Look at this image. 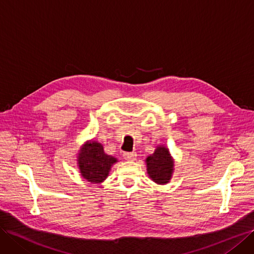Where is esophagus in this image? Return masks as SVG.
<instances>
[{
  "instance_id": "esophagus-1",
  "label": "esophagus",
  "mask_w": 254,
  "mask_h": 254,
  "mask_svg": "<svg viewBox=\"0 0 254 254\" xmlns=\"http://www.w3.org/2000/svg\"><path fill=\"white\" fill-rule=\"evenodd\" d=\"M136 157H137V154L136 153H125L124 154V158L126 159V160L127 161H134L136 160Z\"/></svg>"
}]
</instances>
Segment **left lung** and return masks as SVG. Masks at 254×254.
<instances>
[{
  "instance_id": "1",
  "label": "left lung",
  "mask_w": 254,
  "mask_h": 254,
  "mask_svg": "<svg viewBox=\"0 0 254 254\" xmlns=\"http://www.w3.org/2000/svg\"><path fill=\"white\" fill-rule=\"evenodd\" d=\"M146 171L151 179L157 184H166L172 179L174 173V159L168 148L158 145L154 154L145 159Z\"/></svg>"
}]
</instances>
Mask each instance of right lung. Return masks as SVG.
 I'll return each mask as SVG.
<instances>
[{"mask_svg": "<svg viewBox=\"0 0 254 254\" xmlns=\"http://www.w3.org/2000/svg\"><path fill=\"white\" fill-rule=\"evenodd\" d=\"M118 160L103 151L97 141H87L79 149L77 164L81 177L91 183H101L107 179L112 165Z\"/></svg>", "mask_w": 254, "mask_h": 254, "instance_id": "right-lung-1", "label": "right lung"}]
</instances>
